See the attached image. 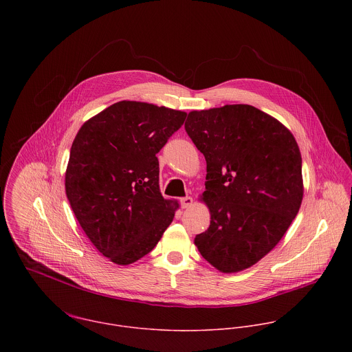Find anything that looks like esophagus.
<instances>
[{
  "label": "esophagus",
  "mask_w": 352,
  "mask_h": 352,
  "mask_svg": "<svg viewBox=\"0 0 352 352\" xmlns=\"http://www.w3.org/2000/svg\"><path fill=\"white\" fill-rule=\"evenodd\" d=\"M192 203H194V199H192L191 197H186V198H182V199H180V204H182V207H183V208H188V207H191V206H192Z\"/></svg>",
  "instance_id": "esophagus-1"
}]
</instances>
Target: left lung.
Returning a JSON list of instances; mask_svg holds the SVG:
<instances>
[{"label": "left lung", "instance_id": "left-lung-1", "mask_svg": "<svg viewBox=\"0 0 352 352\" xmlns=\"http://www.w3.org/2000/svg\"><path fill=\"white\" fill-rule=\"evenodd\" d=\"M184 127L207 164L201 201L211 221L195 245L221 272L250 268L275 248L301 207L297 141L248 104L191 111Z\"/></svg>", "mask_w": 352, "mask_h": 352}]
</instances>
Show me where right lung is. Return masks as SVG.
<instances>
[{
    "label": "right lung",
    "mask_w": 352,
    "mask_h": 352,
    "mask_svg": "<svg viewBox=\"0 0 352 352\" xmlns=\"http://www.w3.org/2000/svg\"><path fill=\"white\" fill-rule=\"evenodd\" d=\"M183 111L115 102L78 130L65 175L72 210L102 256L131 264L157 245L179 208L164 199L158 158L186 120Z\"/></svg>",
    "instance_id": "add662e5"
}]
</instances>
